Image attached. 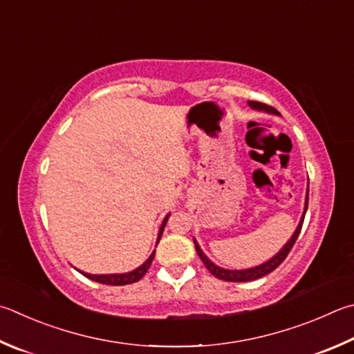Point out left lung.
<instances>
[{"label": "left lung", "mask_w": 354, "mask_h": 354, "mask_svg": "<svg viewBox=\"0 0 354 354\" xmlns=\"http://www.w3.org/2000/svg\"><path fill=\"white\" fill-rule=\"evenodd\" d=\"M248 105L252 108V110H255V111H263V113L275 114V115L280 114L277 110H275V108L269 106V105H265V104H260V102H252V100H250V102H248ZM308 194H310V183H308V189H306L304 214H301V216H300V221L297 224V227H295L294 234L291 235V239H289L285 243V246L281 248L279 252L272 257V259H269L268 261L261 263V265H259V266L248 268V269H224L221 266L215 265V263L212 261L209 257L203 252V249L199 248L198 241L194 239L195 249H196V252L199 255V259L203 260V263L205 265V268L209 269L210 274L215 275V277L220 279V280H226V281H250V280H257V279L265 277V275H268L269 272H272L275 268H279L281 263H283V260L286 259L288 254H289V250H291V248L294 246L295 240H297V236L300 234V229H301V224H304V220H305L306 209H308Z\"/></svg>", "instance_id": "left-lung-1"}]
</instances>
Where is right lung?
I'll return each mask as SVG.
<instances>
[{
    "instance_id": "1",
    "label": "right lung",
    "mask_w": 354,
    "mask_h": 354,
    "mask_svg": "<svg viewBox=\"0 0 354 354\" xmlns=\"http://www.w3.org/2000/svg\"><path fill=\"white\" fill-rule=\"evenodd\" d=\"M169 216H170V214H167L165 218L162 220V224H160L159 232H158L156 246H158V243L160 240V235H162V232H164L165 224H167V221H169ZM155 252H156V250H153L149 259H147L142 263V265L138 266L136 269H133V271H128V272H120V274H88V272L80 271V269H77V271L85 275V277H88V279H91L94 281H99V283H102V285H113V286L130 285V283H134V281H139L140 279L144 277L145 272L149 271L151 261H153V259H155Z\"/></svg>"
}]
</instances>
